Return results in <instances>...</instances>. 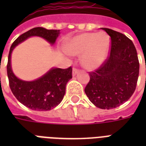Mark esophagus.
Listing matches in <instances>:
<instances>
[{
    "mask_svg": "<svg viewBox=\"0 0 146 146\" xmlns=\"http://www.w3.org/2000/svg\"><path fill=\"white\" fill-rule=\"evenodd\" d=\"M79 71V69H77V68H76V67H73V75L75 76L76 73H78V72Z\"/></svg>",
    "mask_w": 146,
    "mask_h": 146,
    "instance_id": "esophagus-1",
    "label": "esophagus"
}]
</instances>
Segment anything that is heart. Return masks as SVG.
Masks as SVG:
<instances>
[{"instance_id":"b5f03b06","label":"heart","mask_w":146,"mask_h":146,"mask_svg":"<svg viewBox=\"0 0 146 146\" xmlns=\"http://www.w3.org/2000/svg\"><path fill=\"white\" fill-rule=\"evenodd\" d=\"M65 48L71 54H82V66L88 70H94L106 59L110 48V39L104 32L85 33L71 39Z\"/></svg>"}]
</instances>
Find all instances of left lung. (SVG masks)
<instances>
[{"label":"left lung","instance_id":"left-lung-1","mask_svg":"<svg viewBox=\"0 0 146 146\" xmlns=\"http://www.w3.org/2000/svg\"><path fill=\"white\" fill-rule=\"evenodd\" d=\"M102 29L111 39L110 52L98 69L89 72L85 92L97 107L110 110L121 106L133 95L139 63L137 49L127 36L110 28Z\"/></svg>","mask_w":146,"mask_h":146}]
</instances>
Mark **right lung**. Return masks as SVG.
Segmentation results:
<instances>
[{"mask_svg": "<svg viewBox=\"0 0 146 146\" xmlns=\"http://www.w3.org/2000/svg\"><path fill=\"white\" fill-rule=\"evenodd\" d=\"M60 34V30H47L34 28L20 35L12 44L7 65L9 88L16 99L26 107L36 111H48L58 105L65 94L66 85L72 78V67L67 69L53 68L35 81L26 82L18 79L11 69V53L19 43L32 36L44 38L54 44Z\"/></svg>", "mask_w": 146, "mask_h": 146, "instance_id": "obj_1", "label": "right lung"}]
</instances>
